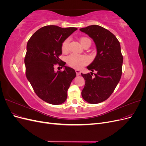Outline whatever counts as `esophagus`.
Segmentation results:
<instances>
[{"label":"esophagus","mask_w":146,"mask_h":146,"mask_svg":"<svg viewBox=\"0 0 146 146\" xmlns=\"http://www.w3.org/2000/svg\"><path fill=\"white\" fill-rule=\"evenodd\" d=\"M76 72L77 76H79V75L80 74V71L79 70H76Z\"/></svg>","instance_id":"34e87169"}]
</instances>
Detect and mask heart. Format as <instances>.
Returning a JSON list of instances; mask_svg holds the SVG:
<instances>
[{
  "instance_id": "heart-1",
  "label": "heart",
  "mask_w": 146,
  "mask_h": 146,
  "mask_svg": "<svg viewBox=\"0 0 146 146\" xmlns=\"http://www.w3.org/2000/svg\"><path fill=\"white\" fill-rule=\"evenodd\" d=\"M80 42L82 46L84 47L86 45H91V41L87 37H82L80 39ZM69 39H66L61 44V50L63 52L66 53L69 50ZM67 63L70 67L75 69H80L83 66L86 65L88 63V60L85 56L70 55L67 58Z\"/></svg>"
}]
</instances>
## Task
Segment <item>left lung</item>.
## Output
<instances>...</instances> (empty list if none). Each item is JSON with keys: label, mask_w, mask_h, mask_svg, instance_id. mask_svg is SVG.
<instances>
[{"label": "left lung", "mask_w": 146, "mask_h": 146, "mask_svg": "<svg viewBox=\"0 0 146 146\" xmlns=\"http://www.w3.org/2000/svg\"><path fill=\"white\" fill-rule=\"evenodd\" d=\"M80 30L93 39L97 55L87 68L93 72L83 74L85 85L82 91L83 99L91 104L107 100L111 95L122 76L123 56L118 39L109 30L99 25H92Z\"/></svg>", "instance_id": "1"}]
</instances>
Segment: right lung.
Listing matches in <instances>:
<instances>
[{
  "mask_svg": "<svg viewBox=\"0 0 146 146\" xmlns=\"http://www.w3.org/2000/svg\"><path fill=\"white\" fill-rule=\"evenodd\" d=\"M77 29L61 28L47 25L38 30L28 41L24 63L25 74L36 94L52 105H60L67 99L68 90L76 73L65 66L59 58L62 54L61 44ZM58 64L63 72H55L54 66Z\"/></svg>",
  "mask_w": 146,
  "mask_h": 146,
  "instance_id": "obj_1",
  "label": "right lung"
}]
</instances>
